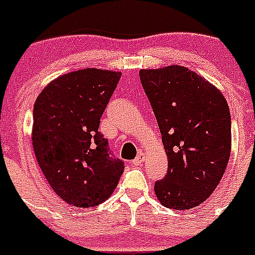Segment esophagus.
<instances>
[{
  "instance_id": "esophagus-1",
  "label": "esophagus",
  "mask_w": 255,
  "mask_h": 255,
  "mask_svg": "<svg viewBox=\"0 0 255 255\" xmlns=\"http://www.w3.org/2000/svg\"><path fill=\"white\" fill-rule=\"evenodd\" d=\"M144 158H146V156H144V153H142L141 152V153H138V156L135 157L133 163H134V165H141V163L144 162Z\"/></svg>"
}]
</instances>
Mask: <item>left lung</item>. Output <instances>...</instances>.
<instances>
[{
	"label": "left lung",
	"instance_id": "1",
	"mask_svg": "<svg viewBox=\"0 0 255 255\" xmlns=\"http://www.w3.org/2000/svg\"><path fill=\"white\" fill-rule=\"evenodd\" d=\"M162 134L168 168L154 194L165 208L189 210L214 192L232 151L227 99L205 78L181 65L139 70Z\"/></svg>",
	"mask_w": 255,
	"mask_h": 255
}]
</instances>
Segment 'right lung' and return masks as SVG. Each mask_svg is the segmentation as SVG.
Here are the masks:
<instances>
[{
  "label": "right lung",
  "instance_id": "obj_1",
  "mask_svg": "<svg viewBox=\"0 0 255 255\" xmlns=\"http://www.w3.org/2000/svg\"><path fill=\"white\" fill-rule=\"evenodd\" d=\"M121 75L95 68L71 71L51 80L35 102L31 138L37 163L55 194L75 208L104 203L125 171L98 130Z\"/></svg>",
  "mask_w": 255,
  "mask_h": 255
}]
</instances>
